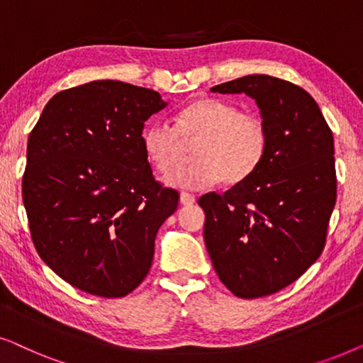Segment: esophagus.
<instances>
[{
	"instance_id": "esophagus-1",
	"label": "esophagus",
	"mask_w": 363,
	"mask_h": 363,
	"mask_svg": "<svg viewBox=\"0 0 363 363\" xmlns=\"http://www.w3.org/2000/svg\"><path fill=\"white\" fill-rule=\"evenodd\" d=\"M195 201H196V198H195V195H191V193H182V195H180L182 205L191 206Z\"/></svg>"
}]
</instances>
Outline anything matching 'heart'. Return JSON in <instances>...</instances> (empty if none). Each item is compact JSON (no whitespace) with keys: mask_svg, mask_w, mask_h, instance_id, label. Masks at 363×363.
Here are the masks:
<instances>
[{"mask_svg":"<svg viewBox=\"0 0 363 363\" xmlns=\"http://www.w3.org/2000/svg\"><path fill=\"white\" fill-rule=\"evenodd\" d=\"M196 142L193 162L178 167L165 183L180 190H205L218 182L235 186L246 182L264 162L269 128L257 113L242 112L223 99H198L182 108L175 127L155 121L143 132V152L153 168L168 173L180 160L183 143Z\"/></svg>","mask_w":363,"mask_h":363,"instance_id":"obj_1","label":"heart"}]
</instances>
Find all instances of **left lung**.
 <instances>
[{"label": "left lung", "mask_w": 363, "mask_h": 363, "mask_svg": "<svg viewBox=\"0 0 363 363\" xmlns=\"http://www.w3.org/2000/svg\"><path fill=\"white\" fill-rule=\"evenodd\" d=\"M246 94L269 128V150L255 175L198 203L218 277L242 299L269 296L304 274L322 255L337 198L334 135L309 92L252 74L211 87Z\"/></svg>", "instance_id": "8db88e82"}]
</instances>
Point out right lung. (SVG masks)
Listing matches in <instances>:
<instances>
[{
  "instance_id": "1",
  "label": "right lung",
  "mask_w": 363,
  "mask_h": 363,
  "mask_svg": "<svg viewBox=\"0 0 363 363\" xmlns=\"http://www.w3.org/2000/svg\"><path fill=\"white\" fill-rule=\"evenodd\" d=\"M165 106L152 89L94 81L57 92L29 133L23 203L34 247L87 294L135 289L177 210L180 195L155 180L142 143Z\"/></svg>"
}]
</instances>
